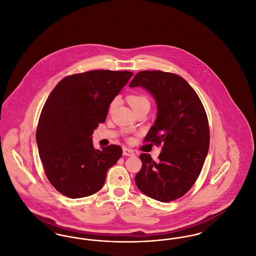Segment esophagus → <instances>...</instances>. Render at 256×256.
<instances>
[{"label": "esophagus", "instance_id": "1", "mask_svg": "<svg viewBox=\"0 0 256 256\" xmlns=\"http://www.w3.org/2000/svg\"><path fill=\"white\" fill-rule=\"evenodd\" d=\"M122 154L126 156H135V152H134L132 148H122Z\"/></svg>", "mask_w": 256, "mask_h": 256}]
</instances>
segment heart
Here are the masks:
<instances>
[{"instance_id": "1", "label": "heart", "mask_w": 256, "mask_h": 256, "mask_svg": "<svg viewBox=\"0 0 256 256\" xmlns=\"http://www.w3.org/2000/svg\"><path fill=\"white\" fill-rule=\"evenodd\" d=\"M116 102H117V100H114L110 104V110H112V108L115 106ZM128 102L130 106H132V108L134 110L138 108H140V106H144V104H150L148 100H146V98L143 97V96H130V97L128 98Z\"/></svg>"}]
</instances>
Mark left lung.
Masks as SVG:
<instances>
[{"instance_id":"8db88e82","label":"left lung","mask_w":256,"mask_h":256,"mask_svg":"<svg viewBox=\"0 0 256 256\" xmlns=\"http://www.w3.org/2000/svg\"><path fill=\"white\" fill-rule=\"evenodd\" d=\"M130 87H142L154 98L158 113L145 141L162 145L158 161L142 154L135 176L138 189L162 202L176 200L195 183L209 148L206 113L195 90L178 74L141 71Z\"/></svg>"}]
</instances>
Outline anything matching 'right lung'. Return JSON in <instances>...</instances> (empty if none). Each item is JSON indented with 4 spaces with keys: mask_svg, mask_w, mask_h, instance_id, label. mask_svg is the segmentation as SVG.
Here are the masks:
<instances>
[{
    "mask_svg": "<svg viewBox=\"0 0 256 256\" xmlns=\"http://www.w3.org/2000/svg\"><path fill=\"white\" fill-rule=\"evenodd\" d=\"M134 76L94 70L62 78L41 112L36 130L39 156L50 184L71 198L100 191L122 148L93 146L92 134L106 121L110 104Z\"/></svg>",
    "mask_w": 256,
    "mask_h": 256,
    "instance_id": "right-lung-1",
    "label": "right lung"
}]
</instances>
